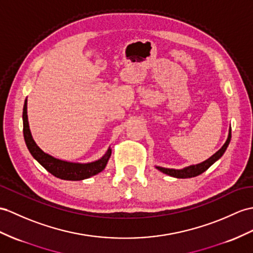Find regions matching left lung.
<instances>
[{"instance_id":"8db88e82","label":"left lung","mask_w":253,"mask_h":253,"mask_svg":"<svg viewBox=\"0 0 253 253\" xmlns=\"http://www.w3.org/2000/svg\"><path fill=\"white\" fill-rule=\"evenodd\" d=\"M230 141H231V127L229 130V135H227V138L225 140L224 145L221 147L220 149L214 153V155H212L209 159L205 160L204 162L190 165V166H187V168H183L180 169H166V168H162V166H157V165H156V169L166 175L175 177V178H192L195 176H199L202 173H204L206 169H208L215 161H218V160L223 156V153L225 152L227 146L230 144Z\"/></svg>"}]
</instances>
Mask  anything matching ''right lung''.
Returning a JSON list of instances; mask_svg holds the SVG:
<instances>
[{"label":"right lung","instance_id":"obj_1","mask_svg":"<svg viewBox=\"0 0 253 253\" xmlns=\"http://www.w3.org/2000/svg\"><path fill=\"white\" fill-rule=\"evenodd\" d=\"M23 121V136L26 145L32 157L38 161L42 168L49 171L54 177L60 178L63 180H84L94 176L106 168L108 160L112 156V149L108 147L107 151L102 158L95 160L93 162L88 163H79V162H70L65 160H61L54 158L49 153L42 151L41 148L35 143L33 139L32 133L30 131L29 120H28V100L26 98L22 113Z\"/></svg>","mask_w":253,"mask_h":253}]
</instances>
